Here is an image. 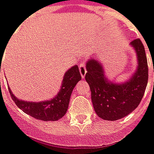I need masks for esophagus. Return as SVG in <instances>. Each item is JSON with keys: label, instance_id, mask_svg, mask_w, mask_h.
I'll use <instances>...</instances> for the list:
<instances>
[{"label": "esophagus", "instance_id": "1", "mask_svg": "<svg viewBox=\"0 0 154 154\" xmlns=\"http://www.w3.org/2000/svg\"><path fill=\"white\" fill-rule=\"evenodd\" d=\"M79 71H80V73H81V76L82 78H84L86 75V72H87V70H86L85 63L83 61H81L80 64H79Z\"/></svg>", "mask_w": 154, "mask_h": 154}]
</instances>
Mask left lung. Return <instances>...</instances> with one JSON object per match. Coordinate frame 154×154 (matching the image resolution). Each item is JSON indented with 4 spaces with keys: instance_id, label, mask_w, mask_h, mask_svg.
Returning <instances> with one entry per match:
<instances>
[{
    "instance_id": "left-lung-1",
    "label": "left lung",
    "mask_w": 154,
    "mask_h": 154,
    "mask_svg": "<svg viewBox=\"0 0 154 154\" xmlns=\"http://www.w3.org/2000/svg\"><path fill=\"white\" fill-rule=\"evenodd\" d=\"M137 58V70L125 83H115L104 77L99 60H88L86 63L85 79L90 87L95 112L105 121H117L128 116L139 105L148 80V67L145 49L140 38L131 42Z\"/></svg>"
}]
</instances>
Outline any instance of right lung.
Segmentation results:
<instances>
[{"mask_svg":"<svg viewBox=\"0 0 154 154\" xmlns=\"http://www.w3.org/2000/svg\"><path fill=\"white\" fill-rule=\"evenodd\" d=\"M81 79L82 77L78 66H73L65 73L60 90L55 98L38 103L20 100L13 95L10 88L9 92L16 105L26 114L41 121H58L67 111L72 92Z\"/></svg>","mask_w":154,"mask_h":154,"instance_id":"1","label":"right lung"}]
</instances>
